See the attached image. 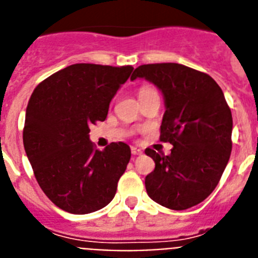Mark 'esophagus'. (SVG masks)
Masks as SVG:
<instances>
[{"label":"esophagus","instance_id":"obj_1","mask_svg":"<svg viewBox=\"0 0 258 258\" xmlns=\"http://www.w3.org/2000/svg\"><path fill=\"white\" fill-rule=\"evenodd\" d=\"M131 153L134 154V156H139V154L143 153V151H142V149H140V148L131 147Z\"/></svg>","mask_w":258,"mask_h":258}]
</instances>
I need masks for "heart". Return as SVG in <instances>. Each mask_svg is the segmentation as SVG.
<instances>
[{
  "mask_svg": "<svg viewBox=\"0 0 258 258\" xmlns=\"http://www.w3.org/2000/svg\"><path fill=\"white\" fill-rule=\"evenodd\" d=\"M152 88H148V87H144V88H142L140 91H139V95H143V93H145V92L151 91Z\"/></svg>",
  "mask_w": 258,
  "mask_h": 258,
  "instance_id": "1",
  "label": "heart"
}]
</instances>
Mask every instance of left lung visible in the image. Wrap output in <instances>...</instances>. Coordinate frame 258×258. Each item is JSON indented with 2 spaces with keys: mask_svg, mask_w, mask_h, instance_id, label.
I'll list each match as a JSON object with an SVG mask.
<instances>
[{
  "mask_svg": "<svg viewBox=\"0 0 258 258\" xmlns=\"http://www.w3.org/2000/svg\"><path fill=\"white\" fill-rule=\"evenodd\" d=\"M162 92L165 114L160 140L169 156L147 148L156 163L145 178L148 196L162 207L184 210L214 191L231 154L232 115L221 87L208 74L179 63L139 66L131 76Z\"/></svg>",
  "mask_w": 258,
  "mask_h": 258,
  "instance_id": "1",
  "label": "left lung"
}]
</instances>
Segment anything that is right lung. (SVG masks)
<instances>
[{
	"label": "right lung",
	"instance_id": "add662e5",
	"mask_svg": "<svg viewBox=\"0 0 258 258\" xmlns=\"http://www.w3.org/2000/svg\"><path fill=\"white\" fill-rule=\"evenodd\" d=\"M132 66L76 63L36 87L27 105L26 154L36 180L51 203L73 214L102 209L131 158L126 143L95 149L89 127L106 119L111 98Z\"/></svg>",
	"mask_w": 258,
	"mask_h": 258
}]
</instances>
